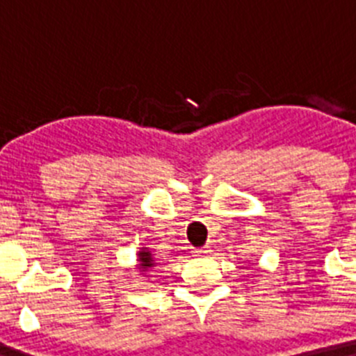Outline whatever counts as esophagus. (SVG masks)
I'll return each mask as SVG.
<instances>
[{
  "mask_svg": "<svg viewBox=\"0 0 356 356\" xmlns=\"http://www.w3.org/2000/svg\"><path fill=\"white\" fill-rule=\"evenodd\" d=\"M210 253H212V250H210L209 246L200 248V250H196V257H209Z\"/></svg>",
  "mask_w": 356,
  "mask_h": 356,
  "instance_id": "1",
  "label": "esophagus"
}]
</instances>
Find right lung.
<instances>
[{"mask_svg": "<svg viewBox=\"0 0 356 356\" xmlns=\"http://www.w3.org/2000/svg\"><path fill=\"white\" fill-rule=\"evenodd\" d=\"M137 269L140 271V275H146V273H149L153 267L156 266L155 259H153V254H151V251L147 250V248H140V251L137 253Z\"/></svg>", "mask_w": 356, "mask_h": 356, "instance_id": "right-lung-1", "label": "right lung"}]
</instances>
